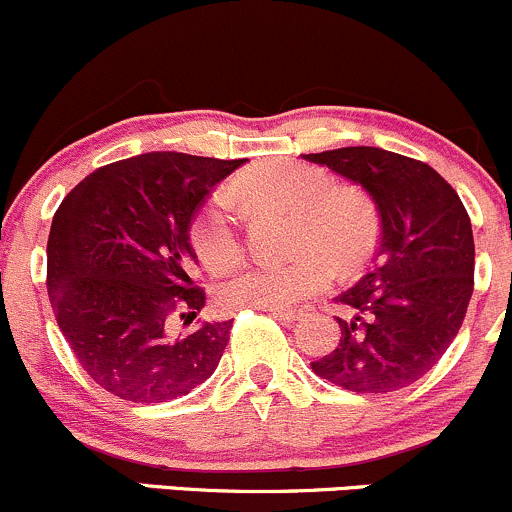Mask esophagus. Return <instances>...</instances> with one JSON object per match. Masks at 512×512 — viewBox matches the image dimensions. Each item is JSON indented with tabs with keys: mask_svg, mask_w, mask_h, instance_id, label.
Listing matches in <instances>:
<instances>
[{
	"mask_svg": "<svg viewBox=\"0 0 512 512\" xmlns=\"http://www.w3.org/2000/svg\"><path fill=\"white\" fill-rule=\"evenodd\" d=\"M274 319L282 321L284 326H292L294 321L301 319V314H299V311H274Z\"/></svg>",
	"mask_w": 512,
	"mask_h": 512,
	"instance_id": "obj_1",
	"label": "esophagus"
}]
</instances>
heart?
I'll return each mask as SVG.
<instances>
[{
	"label": "heart",
	"instance_id": "b5f03b06",
	"mask_svg": "<svg viewBox=\"0 0 512 512\" xmlns=\"http://www.w3.org/2000/svg\"><path fill=\"white\" fill-rule=\"evenodd\" d=\"M230 196L250 206L292 211L289 247L299 255L235 272L218 287L223 311H287L321 292L333 270L353 272L373 255L378 220L368 198L348 186H331L321 169L301 161L272 159L240 174ZM213 193L191 223V247L208 272H223L240 257L233 203Z\"/></svg>",
	"mask_w": 512,
	"mask_h": 512
}]
</instances>
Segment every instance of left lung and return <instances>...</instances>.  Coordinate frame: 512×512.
<instances>
[{
    "label": "left lung",
    "mask_w": 512,
    "mask_h": 512,
    "mask_svg": "<svg viewBox=\"0 0 512 512\" xmlns=\"http://www.w3.org/2000/svg\"><path fill=\"white\" fill-rule=\"evenodd\" d=\"M373 201L380 240L373 270L336 301V351L311 368L363 395L402 390L437 365L464 324L473 294L471 220L456 191L424 161L380 147L304 154Z\"/></svg>",
    "instance_id": "left-lung-1"
}]
</instances>
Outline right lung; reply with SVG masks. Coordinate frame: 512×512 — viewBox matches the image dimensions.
<instances>
[{
    "instance_id": "add662e5",
    "label": "right lung",
    "mask_w": 512,
    "mask_h": 512,
    "mask_svg": "<svg viewBox=\"0 0 512 512\" xmlns=\"http://www.w3.org/2000/svg\"><path fill=\"white\" fill-rule=\"evenodd\" d=\"M245 159L149 152L85 176L48 235L58 328L102 390L129 402L188 395L218 368L233 321H201L191 220ZM185 328H178V321Z\"/></svg>"
}]
</instances>
